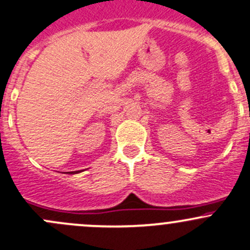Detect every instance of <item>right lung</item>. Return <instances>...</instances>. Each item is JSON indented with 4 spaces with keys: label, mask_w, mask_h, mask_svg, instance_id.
<instances>
[{
    "label": "right lung",
    "mask_w": 250,
    "mask_h": 250,
    "mask_svg": "<svg viewBox=\"0 0 250 250\" xmlns=\"http://www.w3.org/2000/svg\"><path fill=\"white\" fill-rule=\"evenodd\" d=\"M76 173H80V172H76ZM74 174H75V173H74Z\"/></svg>",
    "instance_id": "add662e5"
}]
</instances>
